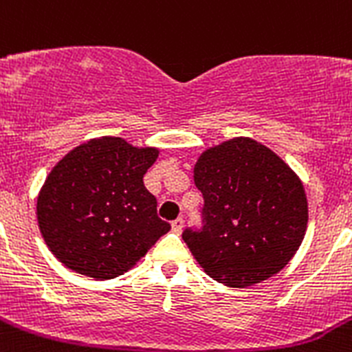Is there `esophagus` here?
<instances>
[{
    "instance_id": "obj_1",
    "label": "esophagus",
    "mask_w": 352,
    "mask_h": 352,
    "mask_svg": "<svg viewBox=\"0 0 352 352\" xmlns=\"http://www.w3.org/2000/svg\"><path fill=\"white\" fill-rule=\"evenodd\" d=\"M182 228H184V221L182 217H179V219H175V221L172 222V229L175 232H182Z\"/></svg>"
}]
</instances>
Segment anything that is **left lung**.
Wrapping results in <instances>:
<instances>
[{"mask_svg":"<svg viewBox=\"0 0 352 352\" xmlns=\"http://www.w3.org/2000/svg\"><path fill=\"white\" fill-rule=\"evenodd\" d=\"M192 172L205 198V226L182 238L196 262L231 288L278 274L297 254L309 221L300 177L250 137L208 147Z\"/></svg>","mask_w":352,"mask_h":352,"instance_id":"left-lung-1","label":"left lung"}]
</instances>
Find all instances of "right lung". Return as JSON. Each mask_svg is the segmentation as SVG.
Instances as JSON below:
<instances>
[{
    "mask_svg": "<svg viewBox=\"0 0 352 352\" xmlns=\"http://www.w3.org/2000/svg\"><path fill=\"white\" fill-rule=\"evenodd\" d=\"M157 156V147L106 135L58 161L36 203L39 232L58 262L94 280H113L170 231L142 180Z\"/></svg>",
    "mask_w": 352,
    "mask_h": 352,
    "instance_id": "1",
    "label": "right lung"
}]
</instances>
